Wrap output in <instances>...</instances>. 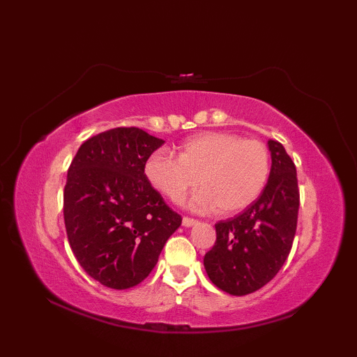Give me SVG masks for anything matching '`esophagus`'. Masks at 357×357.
I'll return each instance as SVG.
<instances>
[{"instance_id":"1","label":"esophagus","mask_w":357,"mask_h":357,"mask_svg":"<svg viewBox=\"0 0 357 357\" xmlns=\"http://www.w3.org/2000/svg\"><path fill=\"white\" fill-rule=\"evenodd\" d=\"M196 222H198V221H196V219H193V218H188V216H184V218H183V225H184V227H192V225H195Z\"/></svg>"}]
</instances>
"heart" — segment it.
<instances>
[{"label": "heart", "mask_w": 357, "mask_h": 357, "mask_svg": "<svg viewBox=\"0 0 357 357\" xmlns=\"http://www.w3.org/2000/svg\"><path fill=\"white\" fill-rule=\"evenodd\" d=\"M144 173L151 187L173 202L184 199L196 184L190 207L222 215L236 213L255 202L267 185L270 153L264 142L239 135L207 132L185 139L174 156L159 149L147 159Z\"/></svg>", "instance_id": "heart-1"}]
</instances>
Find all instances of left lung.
<instances>
[{"mask_svg": "<svg viewBox=\"0 0 357 357\" xmlns=\"http://www.w3.org/2000/svg\"><path fill=\"white\" fill-rule=\"evenodd\" d=\"M268 183L255 202L231 219L219 221L216 242L204 256L211 282L244 296L259 290L282 268L298 227L299 188L296 167L284 146L268 141Z\"/></svg>", "mask_w": 357, "mask_h": 357, "instance_id": "8db88e82", "label": "left lung"}]
</instances>
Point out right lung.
<instances>
[{
  "mask_svg": "<svg viewBox=\"0 0 357 357\" xmlns=\"http://www.w3.org/2000/svg\"><path fill=\"white\" fill-rule=\"evenodd\" d=\"M162 144L138 127L110 128L82 142L67 172L70 248L87 275L109 288L142 282L183 222L144 173Z\"/></svg>",
  "mask_w": 357,
  "mask_h": 357,
  "instance_id": "obj_1",
  "label": "right lung"
}]
</instances>
